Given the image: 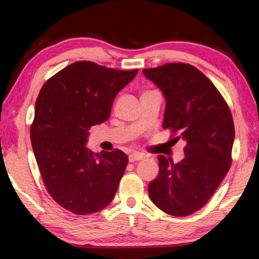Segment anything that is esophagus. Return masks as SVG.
Segmentation results:
<instances>
[{
  "mask_svg": "<svg viewBox=\"0 0 259 259\" xmlns=\"http://www.w3.org/2000/svg\"><path fill=\"white\" fill-rule=\"evenodd\" d=\"M144 156L142 154H138V153H134V154L129 155V162H136L143 160Z\"/></svg>",
  "mask_w": 259,
  "mask_h": 259,
  "instance_id": "1",
  "label": "esophagus"
}]
</instances>
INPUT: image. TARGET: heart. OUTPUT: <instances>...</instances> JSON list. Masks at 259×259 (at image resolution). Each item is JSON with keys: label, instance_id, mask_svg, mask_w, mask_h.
I'll list each match as a JSON object with an SVG mask.
<instances>
[{"label": "heart", "instance_id": "1", "mask_svg": "<svg viewBox=\"0 0 259 259\" xmlns=\"http://www.w3.org/2000/svg\"><path fill=\"white\" fill-rule=\"evenodd\" d=\"M150 91H151V90H147V91H144V93H143V94H142V96H143V95H145V94H147V93H150Z\"/></svg>", "mask_w": 259, "mask_h": 259}]
</instances>
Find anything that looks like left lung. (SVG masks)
I'll use <instances>...</instances> for the list:
<instances>
[{
    "mask_svg": "<svg viewBox=\"0 0 259 259\" xmlns=\"http://www.w3.org/2000/svg\"><path fill=\"white\" fill-rule=\"evenodd\" d=\"M143 73L163 91V129L185 142V159L159 155V175L148 185L152 202L176 217L198 211L211 198L232 164L233 117L213 83L190 64L170 63Z\"/></svg>",
    "mask_w": 259,
    "mask_h": 259,
    "instance_id": "left-lung-1",
    "label": "left lung"
}]
</instances>
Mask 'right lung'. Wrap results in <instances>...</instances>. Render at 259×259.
<instances>
[{"label": "right lung", "instance_id": "obj_1", "mask_svg": "<svg viewBox=\"0 0 259 259\" xmlns=\"http://www.w3.org/2000/svg\"><path fill=\"white\" fill-rule=\"evenodd\" d=\"M137 72L75 61L51 76L37 96L30 125L34 155L48 193L68 211L95 213L115 195L128 156L120 150L98 154L85 143Z\"/></svg>", "mask_w": 259, "mask_h": 259}]
</instances>
